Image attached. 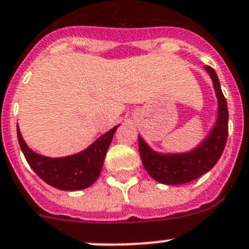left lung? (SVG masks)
Returning a JSON list of instances; mask_svg holds the SVG:
<instances>
[{"instance_id":"left-lung-1","label":"left lung","mask_w":249,"mask_h":249,"mask_svg":"<svg viewBox=\"0 0 249 249\" xmlns=\"http://www.w3.org/2000/svg\"><path fill=\"white\" fill-rule=\"evenodd\" d=\"M213 81L215 96L217 99L216 120L209 133L196 147L186 152L163 153L153 149L138 134V145L143 166L148 174L160 184L181 185L197 179L211 170L220 159L229 131V109L221 90L217 74L211 67H205Z\"/></svg>"}]
</instances>
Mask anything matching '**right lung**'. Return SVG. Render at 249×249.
<instances>
[{
	"label": "right lung",
	"instance_id": "obj_1",
	"mask_svg": "<svg viewBox=\"0 0 249 249\" xmlns=\"http://www.w3.org/2000/svg\"><path fill=\"white\" fill-rule=\"evenodd\" d=\"M120 124L100 136L88 148L65 157H45L36 153L23 140L17 124L19 147L38 177L48 185L59 190L75 191L89 188L99 179L105 157Z\"/></svg>",
	"mask_w": 249,
	"mask_h": 249
}]
</instances>
